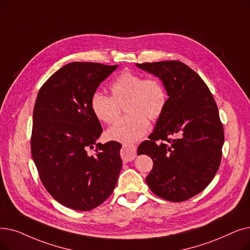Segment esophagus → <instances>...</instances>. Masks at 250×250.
I'll use <instances>...</instances> for the list:
<instances>
[{"label": "esophagus", "instance_id": "obj_1", "mask_svg": "<svg viewBox=\"0 0 250 250\" xmlns=\"http://www.w3.org/2000/svg\"><path fill=\"white\" fill-rule=\"evenodd\" d=\"M137 148L133 144H124L121 151V156L125 162L132 161L136 158Z\"/></svg>", "mask_w": 250, "mask_h": 250}]
</instances>
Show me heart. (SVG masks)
I'll use <instances>...</instances> for the list:
<instances>
[{"mask_svg": "<svg viewBox=\"0 0 250 250\" xmlns=\"http://www.w3.org/2000/svg\"><path fill=\"white\" fill-rule=\"evenodd\" d=\"M111 97L95 92L90 101L91 110L99 122L110 125L118 117L119 106L127 113L108 131V139L118 142H134L142 138L151 122L164 113L167 104L165 84L155 78L145 79L143 75L125 71L111 83Z\"/></svg>", "mask_w": 250, "mask_h": 250, "instance_id": "heart-1", "label": "heart"}]
</instances>
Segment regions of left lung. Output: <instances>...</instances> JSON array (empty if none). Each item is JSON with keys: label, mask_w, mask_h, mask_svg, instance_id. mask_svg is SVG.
Instances as JSON below:
<instances>
[{"label": "left lung", "mask_w": 250, "mask_h": 250, "mask_svg": "<svg viewBox=\"0 0 250 250\" xmlns=\"http://www.w3.org/2000/svg\"><path fill=\"white\" fill-rule=\"evenodd\" d=\"M136 65L159 78L168 95L153 133L138 148V155L153 160L146 183L162 199L185 201L208 187L220 167L224 127L218 106L203 80L183 62Z\"/></svg>", "instance_id": "1"}]
</instances>
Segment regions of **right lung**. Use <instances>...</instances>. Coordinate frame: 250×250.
I'll list each match as a JSON object with an SVG mask.
<instances>
[{
    "label": "right lung",
    "mask_w": 250,
    "mask_h": 250,
    "mask_svg": "<svg viewBox=\"0 0 250 250\" xmlns=\"http://www.w3.org/2000/svg\"><path fill=\"white\" fill-rule=\"evenodd\" d=\"M117 65L71 62L38 93L32 118L31 155L51 196L86 211L112 194L121 172V143H97L103 129L90 107L92 95ZM95 153L88 154V149Z\"/></svg>",
    "instance_id": "add662e5"
}]
</instances>
